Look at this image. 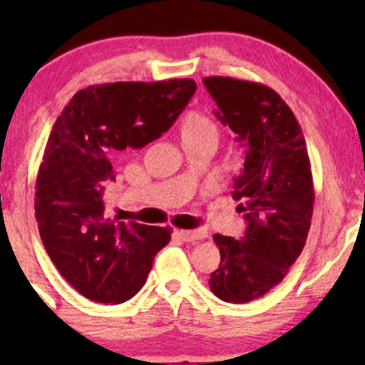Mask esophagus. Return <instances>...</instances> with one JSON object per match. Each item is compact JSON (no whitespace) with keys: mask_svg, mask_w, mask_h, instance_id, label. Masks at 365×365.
Listing matches in <instances>:
<instances>
[{"mask_svg":"<svg viewBox=\"0 0 365 365\" xmlns=\"http://www.w3.org/2000/svg\"><path fill=\"white\" fill-rule=\"evenodd\" d=\"M179 236L182 237V241L194 242V241H201V239L206 237V231H202V229H194V231H179Z\"/></svg>","mask_w":365,"mask_h":365,"instance_id":"esophagus-1","label":"esophagus"}]
</instances>
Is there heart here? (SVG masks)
Returning <instances> with one entry per match:
<instances>
[{"mask_svg": "<svg viewBox=\"0 0 365 365\" xmlns=\"http://www.w3.org/2000/svg\"><path fill=\"white\" fill-rule=\"evenodd\" d=\"M182 138H196V136H217V126L207 114L192 111L184 119L181 128Z\"/></svg>", "mask_w": 365, "mask_h": 365, "instance_id": "obj_1", "label": "heart"}]
</instances>
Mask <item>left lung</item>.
Listing matches in <instances>:
<instances>
[{
    "mask_svg": "<svg viewBox=\"0 0 365 365\" xmlns=\"http://www.w3.org/2000/svg\"><path fill=\"white\" fill-rule=\"evenodd\" d=\"M202 83L219 108L214 114L246 148L232 196L247 229L242 239L212 237L221 262L209 286L224 302H251L301 256L314 206L311 163L296 116L274 89L226 76Z\"/></svg>",
    "mask_w": 365,
    "mask_h": 365,
    "instance_id": "obj_1",
    "label": "left lung"
}]
</instances>
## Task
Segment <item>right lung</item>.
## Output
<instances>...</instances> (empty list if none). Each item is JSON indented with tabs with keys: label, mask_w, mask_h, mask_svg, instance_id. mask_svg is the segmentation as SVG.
Here are the masks:
<instances>
[{
	"label": "right lung",
	"mask_w": 365,
	"mask_h": 365,
	"mask_svg": "<svg viewBox=\"0 0 365 365\" xmlns=\"http://www.w3.org/2000/svg\"><path fill=\"white\" fill-rule=\"evenodd\" d=\"M196 91L192 79L111 83L71 98L54 123L38 171L34 211L59 274L94 302L121 304L146 282L171 229L104 216V189L124 149L173 126Z\"/></svg>",
	"instance_id": "right-lung-1"
}]
</instances>
